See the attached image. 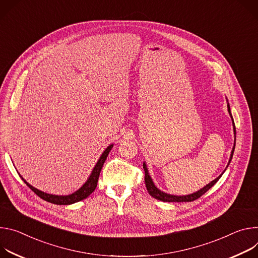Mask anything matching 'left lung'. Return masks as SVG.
<instances>
[{"instance_id": "8db88e82", "label": "left lung", "mask_w": 258, "mask_h": 258, "mask_svg": "<svg viewBox=\"0 0 258 258\" xmlns=\"http://www.w3.org/2000/svg\"><path fill=\"white\" fill-rule=\"evenodd\" d=\"M226 101H227V99H226ZM227 110H228V113H230V116H231L232 121H233L234 134H235V142H234V147H233V150H232V153H231V157H230V160H228L226 168L228 167V165H230V163H231V161L233 159V155H234V151H235V146H236V128H235V123H234V120H233V116H232V112H231V107H230V103H228V101H227ZM226 168L224 169V171L226 170ZM144 169H145V174H146V176H145L146 186H147V189H148L149 194L152 197H154L155 199L160 200V201H163V202H191V201H195V200L199 199L200 197L203 196L208 189H210L218 181V179L221 177V175L224 173V171H223V172L218 177H216L214 180H212L211 182L206 184L203 188L199 189L196 192H192V194H189V195H185V196H175V195H170V194L164 192V191H162L161 189H159L155 185V183H154V181H153V179H152V177H151V175L149 173V170H148L146 162H144Z\"/></svg>"}]
</instances>
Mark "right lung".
Returning <instances> with one entry per match:
<instances>
[{
    "mask_svg": "<svg viewBox=\"0 0 258 258\" xmlns=\"http://www.w3.org/2000/svg\"><path fill=\"white\" fill-rule=\"evenodd\" d=\"M113 145H109L105 150L104 152L102 153V155L99 157L96 165L94 166L92 172L90 174V176L88 177V179L86 180V182L76 191H74L73 194L71 195H66V196H58V195H52V194H47V192H44L36 187H34L33 185H31L30 183H28L19 173V176L21 177V179L26 183V185L30 187L32 190H34V192L36 195H38L41 199L45 200V201L47 202H50L52 204H56V205H71V204H74V203H77V202H80L82 201V200L86 199L87 197H89L93 191L94 189L96 188L97 186V182H98V177H99V174H100V171H101V168L108 156V153L110 152V150L112 149Z\"/></svg>",
    "mask_w": 258,
    "mask_h": 258,
    "instance_id": "add662e5",
    "label": "right lung"
}]
</instances>
